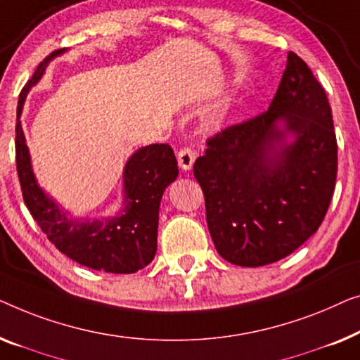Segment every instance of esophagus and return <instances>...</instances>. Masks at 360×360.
Here are the masks:
<instances>
[{
  "instance_id": "obj_1",
  "label": "esophagus",
  "mask_w": 360,
  "mask_h": 360,
  "mask_svg": "<svg viewBox=\"0 0 360 360\" xmlns=\"http://www.w3.org/2000/svg\"><path fill=\"white\" fill-rule=\"evenodd\" d=\"M194 160L195 153L194 150L189 148V146H184V148H181L178 151V165L182 171H189L192 168V165H194Z\"/></svg>"
}]
</instances>
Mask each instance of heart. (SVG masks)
<instances>
[{
    "label": "heart",
    "mask_w": 360,
    "mask_h": 360,
    "mask_svg": "<svg viewBox=\"0 0 360 360\" xmlns=\"http://www.w3.org/2000/svg\"><path fill=\"white\" fill-rule=\"evenodd\" d=\"M221 120H224V115H221L220 112H215V114H212L209 119H207V125H209V127H212V129H215L221 124Z\"/></svg>",
    "instance_id": "1"
}]
</instances>
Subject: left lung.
I'll return each instance as SVG.
<instances>
[{"label": "left lung", "instance_id": "8db88e82", "mask_svg": "<svg viewBox=\"0 0 360 360\" xmlns=\"http://www.w3.org/2000/svg\"><path fill=\"white\" fill-rule=\"evenodd\" d=\"M336 174L331 105L293 52L269 109L207 140L194 163L217 251L245 267L282 259L320 229Z\"/></svg>", "mask_w": 360, "mask_h": 360}]
</instances>
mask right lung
I'll use <instances>...</instances> for the list:
<instances>
[{
  "label": "right lung",
  "instance_id": "add662e5",
  "mask_svg": "<svg viewBox=\"0 0 360 360\" xmlns=\"http://www.w3.org/2000/svg\"><path fill=\"white\" fill-rule=\"evenodd\" d=\"M65 49L55 50L39 63L18 101L16 168L22 199L58 251L78 264L112 274H131L148 266L156 255L158 212L163 192L178 178V161L168 143H153L136 150L124 168V209L110 219L83 221L70 219L67 212L45 195L35 181L21 112L29 89L42 78L49 62Z\"/></svg>",
  "mask_w": 360,
  "mask_h": 360
}]
</instances>
